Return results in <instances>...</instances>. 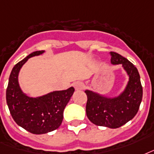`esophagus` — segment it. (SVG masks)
I'll return each instance as SVG.
<instances>
[{"instance_id":"esophagus-1","label":"esophagus","mask_w":154,"mask_h":154,"mask_svg":"<svg viewBox=\"0 0 154 154\" xmlns=\"http://www.w3.org/2000/svg\"><path fill=\"white\" fill-rule=\"evenodd\" d=\"M74 88L77 91L83 90L84 88V83H82V82H76V83H74Z\"/></svg>"}]
</instances>
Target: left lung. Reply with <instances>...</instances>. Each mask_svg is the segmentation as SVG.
I'll list each match as a JSON object with an SVG mask.
<instances>
[{"label": "left lung", "mask_w": 154, "mask_h": 154, "mask_svg": "<svg viewBox=\"0 0 154 154\" xmlns=\"http://www.w3.org/2000/svg\"><path fill=\"white\" fill-rule=\"evenodd\" d=\"M111 63L122 64L129 81L125 90L116 98H107L91 91L88 96L86 112L94 125L111 128H119L132 120L137 113L142 100L143 89L137 69L131 62L119 54L111 51Z\"/></svg>", "instance_id": "obj_1"}]
</instances>
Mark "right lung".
Returning <instances> with one entry per match:
<instances>
[{
  "label": "right lung",
  "mask_w": 154,
  "mask_h": 154,
  "mask_svg": "<svg viewBox=\"0 0 154 154\" xmlns=\"http://www.w3.org/2000/svg\"><path fill=\"white\" fill-rule=\"evenodd\" d=\"M43 52L34 51L17 63L10 73L6 89V102L13 119L19 126L34 134L49 133L61 125L64 108L75 91L71 87L38 98H30L22 93L17 79L20 69L28 58Z\"/></svg>",
  "instance_id": "right-lung-1"
}]
</instances>
